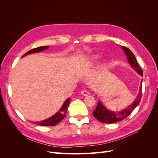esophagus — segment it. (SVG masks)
<instances>
[{"mask_svg":"<svg viewBox=\"0 0 158 158\" xmlns=\"http://www.w3.org/2000/svg\"><path fill=\"white\" fill-rule=\"evenodd\" d=\"M81 94H82V95H84V96H87V95H89V92L87 90H82V92H81Z\"/></svg>","mask_w":158,"mask_h":158,"instance_id":"1","label":"esophagus"}]
</instances>
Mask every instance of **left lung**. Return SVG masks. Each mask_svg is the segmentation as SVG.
I'll return each mask as SVG.
<instances>
[{"label":"left lung","mask_w":158,"mask_h":158,"mask_svg":"<svg viewBox=\"0 0 158 158\" xmlns=\"http://www.w3.org/2000/svg\"><path fill=\"white\" fill-rule=\"evenodd\" d=\"M122 49L125 51V55L127 56V59L128 63L131 64L133 69H135L137 73L143 76L142 70L140 69L139 64L136 60V57L132 53V52L126 47L122 46ZM142 98V83L140 84V87L139 89V92L137 95L136 99L134 102L130 105L126 109H123V111L120 112H114L108 110L106 107L103 106V104L101 101H99L97 105V107L93 111V114L94 117L98 119V120L103 123L107 124H111L120 121L126 118L129 114H130L133 110L135 109L136 106L139 104Z\"/></svg>","instance_id":"left-lung-1"}]
</instances>
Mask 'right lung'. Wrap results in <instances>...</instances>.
<instances>
[{"label":"right lung","mask_w":158,"mask_h":158,"mask_svg":"<svg viewBox=\"0 0 158 158\" xmlns=\"http://www.w3.org/2000/svg\"><path fill=\"white\" fill-rule=\"evenodd\" d=\"M49 47L48 46H41V47H37V48L33 49L30 50L29 51H27V52L23 55L22 56H24L28 54H31V53H34V52H41L44 50H45L47 49H48ZM70 98H68L64 102V103H63V106L59 109V111L57 112L55 115H53L52 117L45 119L44 121H37L35 123V124L38 125H41V126H55L57 124L59 123L64 118L66 112H67V109H68V107L70 103Z\"/></svg>","instance_id":"obj_1"}]
</instances>
